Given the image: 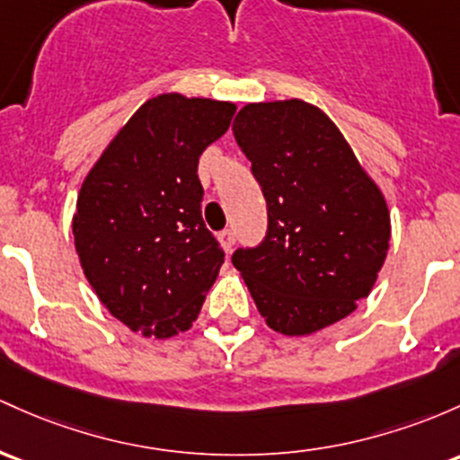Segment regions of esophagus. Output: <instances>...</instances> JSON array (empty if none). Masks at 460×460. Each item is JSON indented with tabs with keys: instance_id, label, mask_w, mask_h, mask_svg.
Segmentation results:
<instances>
[{
	"instance_id": "1",
	"label": "esophagus",
	"mask_w": 460,
	"mask_h": 460,
	"mask_svg": "<svg viewBox=\"0 0 460 460\" xmlns=\"http://www.w3.org/2000/svg\"><path fill=\"white\" fill-rule=\"evenodd\" d=\"M218 242H220L222 249L229 253V251L234 249V244H235V231L234 229H222L218 234Z\"/></svg>"
}]
</instances>
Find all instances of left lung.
<instances>
[{
	"mask_svg": "<svg viewBox=\"0 0 460 460\" xmlns=\"http://www.w3.org/2000/svg\"><path fill=\"white\" fill-rule=\"evenodd\" d=\"M234 135L269 209L266 238L231 257L260 314L286 336L345 319L386 260L385 194L336 124L304 100L246 104Z\"/></svg>",
	"mask_w": 460,
	"mask_h": 460,
	"instance_id": "obj_1",
	"label": "left lung"
}]
</instances>
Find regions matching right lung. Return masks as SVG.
I'll return each instance as SVG.
<instances>
[{"instance_id":"obj_1","label":"right lung","mask_w":460,"mask_h":460,"mask_svg":"<svg viewBox=\"0 0 460 460\" xmlns=\"http://www.w3.org/2000/svg\"><path fill=\"white\" fill-rule=\"evenodd\" d=\"M235 104L164 93L122 126L78 191L74 242L84 277L118 321L144 336L188 332L225 251L203 222L199 156Z\"/></svg>"}]
</instances>
